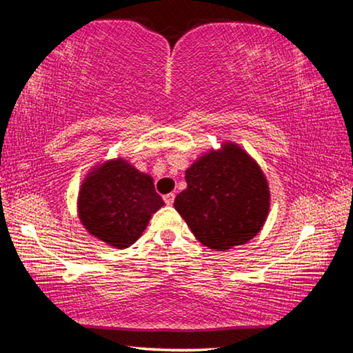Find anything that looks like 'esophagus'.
Segmentation results:
<instances>
[{
    "label": "esophagus",
    "instance_id": "obj_1",
    "mask_svg": "<svg viewBox=\"0 0 353 353\" xmlns=\"http://www.w3.org/2000/svg\"><path fill=\"white\" fill-rule=\"evenodd\" d=\"M174 193H168V194H165L163 196V201H165V204L166 205H172V202H174Z\"/></svg>",
    "mask_w": 353,
    "mask_h": 353
}]
</instances>
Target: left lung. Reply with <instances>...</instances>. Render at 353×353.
Listing matches in <instances>:
<instances>
[{"mask_svg": "<svg viewBox=\"0 0 353 353\" xmlns=\"http://www.w3.org/2000/svg\"><path fill=\"white\" fill-rule=\"evenodd\" d=\"M187 188L174 208L204 246L225 250L259 234L270 210L266 177L232 143L212 151L185 171Z\"/></svg>", "mask_w": 353, "mask_h": 353, "instance_id": "8db88e82", "label": "left lung"}]
</instances>
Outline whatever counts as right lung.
Wrapping results in <instances>:
<instances>
[{"label": "right lung", "mask_w": 353, "mask_h": 353, "mask_svg": "<svg viewBox=\"0 0 353 353\" xmlns=\"http://www.w3.org/2000/svg\"><path fill=\"white\" fill-rule=\"evenodd\" d=\"M162 205L152 177L118 159L88 174L79 191L77 210L92 235L126 249L139 240L152 213Z\"/></svg>", "instance_id": "1"}]
</instances>
